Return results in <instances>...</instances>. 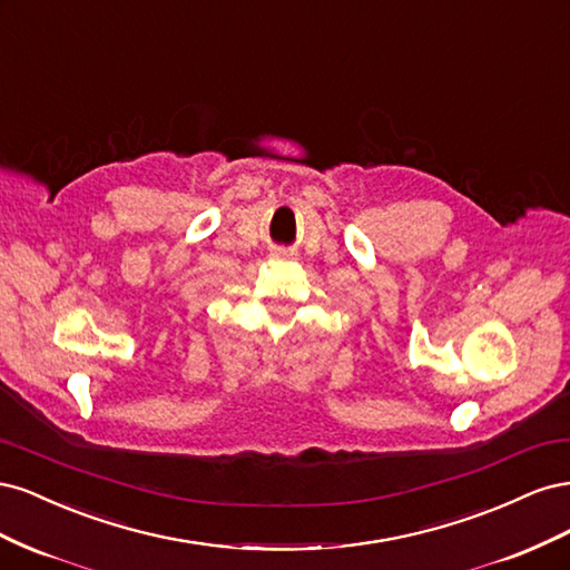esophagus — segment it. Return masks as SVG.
<instances>
[{"instance_id":"obj_1","label":"esophagus","mask_w":570,"mask_h":570,"mask_svg":"<svg viewBox=\"0 0 570 570\" xmlns=\"http://www.w3.org/2000/svg\"><path fill=\"white\" fill-rule=\"evenodd\" d=\"M278 256H289V254H285V252H281V254H278Z\"/></svg>"}]
</instances>
